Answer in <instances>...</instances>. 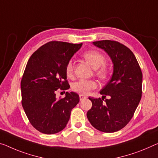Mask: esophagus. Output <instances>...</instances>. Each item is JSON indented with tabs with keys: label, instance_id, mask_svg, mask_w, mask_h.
Returning a JSON list of instances; mask_svg holds the SVG:
<instances>
[{
	"label": "esophagus",
	"instance_id": "34e87169",
	"mask_svg": "<svg viewBox=\"0 0 158 158\" xmlns=\"http://www.w3.org/2000/svg\"><path fill=\"white\" fill-rule=\"evenodd\" d=\"M79 98H80V100H82V99H86L87 97L83 95V94H80L79 95Z\"/></svg>",
	"mask_w": 158,
	"mask_h": 158
}]
</instances>
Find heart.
<instances>
[{
    "mask_svg": "<svg viewBox=\"0 0 158 158\" xmlns=\"http://www.w3.org/2000/svg\"><path fill=\"white\" fill-rule=\"evenodd\" d=\"M82 58L86 60L95 69L96 74L102 78H104L108 75V67L105 63V56L102 53L98 50H87L82 54ZM74 65L73 61L70 60L65 65V73L68 77H72L73 75ZM98 86L97 82L91 80H80L73 84V90L76 93L85 94L96 88Z\"/></svg>",
    "mask_w": 158,
    "mask_h": 158,
    "instance_id": "1",
    "label": "heart"
}]
</instances>
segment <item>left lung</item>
<instances>
[{
	"instance_id": "obj_1",
	"label": "left lung",
	"mask_w": 158,
	"mask_h": 158,
	"mask_svg": "<svg viewBox=\"0 0 158 158\" xmlns=\"http://www.w3.org/2000/svg\"><path fill=\"white\" fill-rule=\"evenodd\" d=\"M104 49L114 64L112 77L100 94L104 98H89L92 108L87 117L96 129L105 133L121 130L131 119L142 96L143 74L135 55L127 47L114 40L94 42Z\"/></svg>"
}]
</instances>
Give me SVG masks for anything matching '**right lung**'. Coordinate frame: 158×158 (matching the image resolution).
<instances>
[{
	"mask_svg": "<svg viewBox=\"0 0 158 158\" xmlns=\"http://www.w3.org/2000/svg\"><path fill=\"white\" fill-rule=\"evenodd\" d=\"M82 44L52 41L29 59L21 80L22 105L32 127L45 134H54L66 126L71 110L79 102L76 93L57 99L58 89L70 87L65 65Z\"/></svg>",
	"mask_w": 158,
	"mask_h": 158,
	"instance_id": "add662e5",
	"label": "right lung"
}]
</instances>
